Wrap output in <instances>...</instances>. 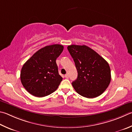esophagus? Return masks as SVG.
I'll use <instances>...</instances> for the list:
<instances>
[{"instance_id": "obj_1", "label": "esophagus", "mask_w": 132, "mask_h": 132, "mask_svg": "<svg viewBox=\"0 0 132 132\" xmlns=\"http://www.w3.org/2000/svg\"><path fill=\"white\" fill-rule=\"evenodd\" d=\"M64 77H65V78H69V75L68 74H65V75H64Z\"/></svg>"}]
</instances>
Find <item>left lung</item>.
I'll return each mask as SVG.
<instances>
[{"instance_id": "1", "label": "left lung", "mask_w": 132, "mask_h": 132, "mask_svg": "<svg viewBox=\"0 0 132 132\" xmlns=\"http://www.w3.org/2000/svg\"><path fill=\"white\" fill-rule=\"evenodd\" d=\"M68 50L78 72L77 78L72 82L74 89L87 98L102 94L111 81V70L107 62L87 45H71Z\"/></svg>"}]
</instances>
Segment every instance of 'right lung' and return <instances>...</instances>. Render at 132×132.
<instances>
[{"instance_id":"1","label":"right lung","mask_w":132,"mask_h":132,"mask_svg":"<svg viewBox=\"0 0 132 132\" xmlns=\"http://www.w3.org/2000/svg\"><path fill=\"white\" fill-rule=\"evenodd\" d=\"M63 50L62 45H47L38 50L23 64L21 81L31 95L44 97L57 89L63 78L59 74L56 60Z\"/></svg>"}]
</instances>
